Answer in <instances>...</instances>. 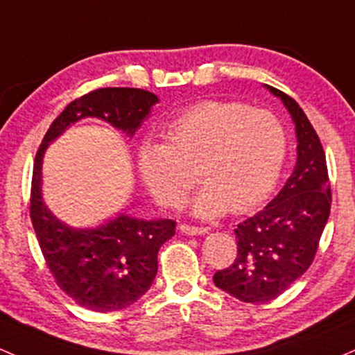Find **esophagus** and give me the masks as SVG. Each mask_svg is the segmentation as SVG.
<instances>
[{"instance_id": "obj_1", "label": "esophagus", "mask_w": 355, "mask_h": 355, "mask_svg": "<svg viewBox=\"0 0 355 355\" xmlns=\"http://www.w3.org/2000/svg\"><path fill=\"white\" fill-rule=\"evenodd\" d=\"M180 231L184 232L187 236H200L205 234L209 231L207 227H198V225H190V224H182L180 225Z\"/></svg>"}]
</instances>
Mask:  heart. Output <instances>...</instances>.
Instances as JSON below:
<instances>
[{
    "instance_id": "1",
    "label": "heart",
    "mask_w": 355,
    "mask_h": 355,
    "mask_svg": "<svg viewBox=\"0 0 355 355\" xmlns=\"http://www.w3.org/2000/svg\"><path fill=\"white\" fill-rule=\"evenodd\" d=\"M285 157V128L272 112L205 101L170 121L165 143L139 146L138 171L151 197L166 209L180 207L198 177L205 187L193 200V212L214 217L259 205L278 180Z\"/></svg>"
}]
</instances>
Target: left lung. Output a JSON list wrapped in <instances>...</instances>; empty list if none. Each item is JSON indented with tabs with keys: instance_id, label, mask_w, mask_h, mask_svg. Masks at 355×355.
Segmentation results:
<instances>
[{
	"instance_id": "obj_1",
	"label": "left lung",
	"mask_w": 355,
	"mask_h": 355,
	"mask_svg": "<svg viewBox=\"0 0 355 355\" xmlns=\"http://www.w3.org/2000/svg\"><path fill=\"white\" fill-rule=\"evenodd\" d=\"M268 89L293 118L298 159L278 196L237 224L234 263L214 275L217 288L246 303L271 302L309 270L332 204L325 151L317 131L293 97Z\"/></svg>"
}]
</instances>
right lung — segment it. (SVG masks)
I'll use <instances>...</instances> for the list:
<instances>
[{
	"label": "right lung",
	"instance_id": "right-lung-1",
	"mask_svg": "<svg viewBox=\"0 0 355 355\" xmlns=\"http://www.w3.org/2000/svg\"><path fill=\"white\" fill-rule=\"evenodd\" d=\"M158 97L143 89L103 87L72 101L53 119L33 163L30 219L55 283L84 309L106 313L130 306L150 290L158 251L175 234V220H143L121 214L96 229L64 224L42 200V159L69 124L99 118L133 135Z\"/></svg>",
	"mask_w": 355,
	"mask_h": 355
}]
</instances>
